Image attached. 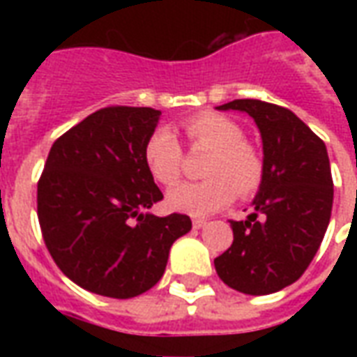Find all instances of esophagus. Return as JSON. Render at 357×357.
Masks as SVG:
<instances>
[{
  "label": "esophagus",
  "mask_w": 357,
  "mask_h": 357,
  "mask_svg": "<svg viewBox=\"0 0 357 357\" xmlns=\"http://www.w3.org/2000/svg\"><path fill=\"white\" fill-rule=\"evenodd\" d=\"M204 225H206V220H204V218H193L195 229H201V227H204Z\"/></svg>",
  "instance_id": "esophagus-1"
}]
</instances>
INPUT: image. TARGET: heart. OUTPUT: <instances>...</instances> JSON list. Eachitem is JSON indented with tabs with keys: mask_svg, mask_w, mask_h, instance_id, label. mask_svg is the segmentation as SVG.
Returning a JSON list of instances; mask_svg holds the SVG:
<instances>
[{
	"mask_svg": "<svg viewBox=\"0 0 357 357\" xmlns=\"http://www.w3.org/2000/svg\"><path fill=\"white\" fill-rule=\"evenodd\" d=\"M183 132L193 149H206L210 156L204 164V181L183 183L172 189L166 202L172 210L191 216H206L224 208L239 197H252L264 179V160L260 153L245 141V132L235 120L201 112L187 118ZM145 166L160 185L178 183L183 170V151L174 133L156 130L145 143Z\"/></svg>",
	"mask_w": 357,
	"mask_h": 357,
	"instance_id": "b5f03b06",
	"label": "heart"
}]
</instances>
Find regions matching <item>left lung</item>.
Masks as SVG:
<instances>
[{
	"label": "left lung",
	"mask_w": 357,
	"mask_h": 357,
	"mask_svg": "<svg viewBox=\"0 0 357 357\" xmlns=\"http://www.w3.org/2000/svg\"><path fill=\"white\" fill-rule=\"evenodd\" d=\"M218 110L255 118L264 143V179L255 212L233 222V243L214 260L220 279L260 296L292 284L314 260L333 208L327 147L294 112L258 99H235Z\"/></svg>",
	"instance_id": "8db88e82"
}]
</instances>
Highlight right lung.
Listing matches in <instances>:
<instances>
[{"label": "right lung", "mask_w": 357, "mask_h": 357, "mask_svg": "<svg viewBox=\"0 0 357 357\" xmlns=\"http://www.w3.org/2000/svg\"><path fill=\"white\" fill-rule=\"evenodd\" d=\"M160 110L105 107L63 133L38 181L45 247L74 283L101 296L133 298L164 275L174 241L191 231L185 214L143 210L162 201L145 166Z\"/></svg>", "instance_id": "obj_1"}]
</instances>
